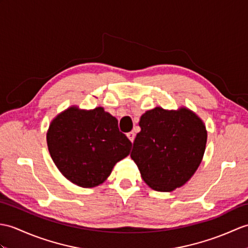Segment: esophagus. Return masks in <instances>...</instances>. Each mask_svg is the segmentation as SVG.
<instances>
[{
    "label": "esophagus",
    "instance_id": "obj_1",
    "mask_svg": "<svg viewBox=\"0 0 248 248\" xmlns=\"http://www.w3.org/2000/svg\"><path fill=\"white\" fill-rule=\"evenodd\" d=\"M126 136H128V138H129L131 142H133V141H134V140H135V133H134L133 131H132V132H129V133L126 134Z\"/></svg>",
    "mask_w": 248,
    "mask_h": 248
}]
</instances>
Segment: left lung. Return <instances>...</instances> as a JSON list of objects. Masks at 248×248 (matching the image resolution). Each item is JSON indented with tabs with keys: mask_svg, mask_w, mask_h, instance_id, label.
Wrapping results in <instances>:
<instances>
[{
	"mask_svg": "<svg viewBox=\"0 0 248 248\" xmlns=\"http://www.w3.org/2000/svg\"><path fill=\"white\" fill-rule=\"evenodd\" d=\"M140 126L131 157L142 180L160 192L185 185L205 153L207 130L203 120L185 107L177 110L156 107L141 115Z\"/></svg>",
	"mask_w": 248,
	"mask_h": 248,
	"instance_id": "obj_1",
	"label": "left lung"
}]
</instances>
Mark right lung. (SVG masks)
<instances>
[{"label": "right lung", "mask_w": 248, "mask_h": 248, "mask_svg": "<svg viewBox=\"0 0 248 248\" xmlns=\"http://www.w3.org/2000/svg\"><path fill=\"white\" fill-rule=\"evenodd\" d=\"M46 141L62 175L82 188L105 182L114 166L130 154L132 146L119 132L117 119L101 107L67 108L51 120Z\"/></svg>", "instance_id": "right-lung-1"}]
</instances>
